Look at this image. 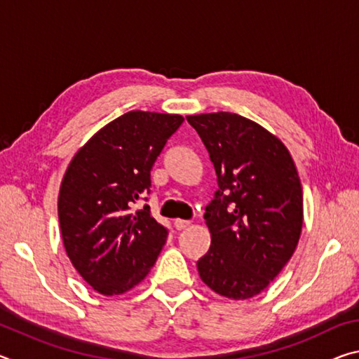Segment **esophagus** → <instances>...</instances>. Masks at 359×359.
Segmentation results:
<instances>
[{"label":"esophagus","mask_w":359,"mask_h":359,"mask_svg":"<svg viewBox=\"0 0 359 359\" xmlns=\"http://www.w3.org/2000/svg\"><path fill=\"white\" fill-rule=\"evenodd\" d=\"M188 226H190V222H188V220H182V218H177V220H174V228L177 229V231L187 229Z\"/></svg>","instance_id":"1"}]
</instances>
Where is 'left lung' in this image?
Segmentation results:
<instances>
[{
    "label": "left lung",
    "instance_id": "obj_1",
    "mask_svg": "<svg viewBox=\"0 0 359 359\" xmlns=\"http://www.w3.org/2000/svg\"><path fill=\"white\" fill-rule=\"evenodd\" d=\"M214 163L218 190L205 208L210 248L201 280L229 299L259 294L293 257L302 229V187L280 139L231 112L188 115Z\"/></svg>",
    "mask_w": 359,
    "mask_h": 359
}]
</instances>
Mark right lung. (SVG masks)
Instances as JSON below:
<instances>
[{
    "instance_id": "obj_1",
    "label": "right lung",
    "mask_w": 359,
    "mask_h": 359,
    "mask_svg": "<svg viewBox=\"0 0 359 359\" xmlns=\"http://www.w3.org/2000/svg\"><path fill=\"white\" fill-rule=\"evenodd\" d=\"M184 123L177 114L131 111L101 128L72 158L58 194L66 253L90 287L121 294L149 274L168 229L135 204L150 193V171ZM147 199V198H145Z\"/></svg>"
}]
</instances>
